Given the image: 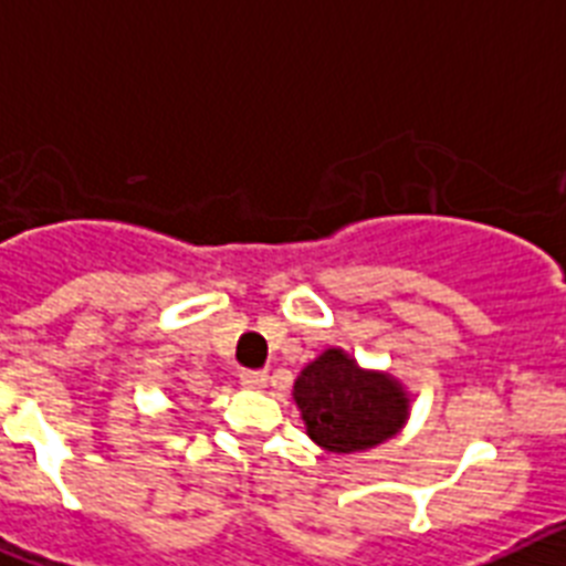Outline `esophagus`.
Masks as SVG:
<instances>
[{
  "mask_svg": "<svg viewBox=\"0 0 566 566\" xmlns=\"http://www.w3.org/2000/svg\"><path fill=\"white\" fill-rule=\"evenodd\" d=\"M268 380H270L268 371H259V369L241 371V384H243V387H250V389H268Z\"/></svg>",
  "mask_w": 566,
  "mask_h": 566,
  "instance_id": "1",
  "label": "esophagus"
}]
</instances>
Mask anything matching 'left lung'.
I'll return each instance as SVG.
<instances>
[{"label": "left lung", "instance_id": "left-lung-1", "mask_svg": "<svg viewBox=\"0 0 566 566\" xmlns=\"http://www.w3.org/2000/svg\"><path fill=\"white\" fill-rule=\"evenodd\" d=\"M293 401L307 436L331 453H357L387 442L410 416L407 389L387 371L360 369L343 348H325L298 371Z\"/></svg>", "mask_w": 566, "mask_h": 566}]
</instances>
